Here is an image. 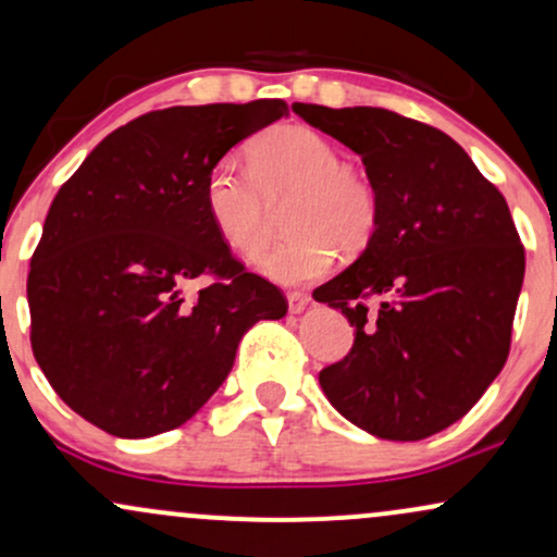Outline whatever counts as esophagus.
I'll return each instance as SVG.
<instances>
[{
	"mask_svg": "<svg viewBox=\"0 0 557 557\" xmlns=\"http://www.w3.org/2000/svg\"><path fill=\"white\" fill-rule=\"evenodd\" d=\"M287 306H290V314H304L311 306V296H306V293H290L287 296Z\"/></svg>",
	"mask_w": 557,
	"mask_h": 557,
	"instance_id": "1",
	"label": "esophagus"
}]
</instances>
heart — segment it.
I'll list each match as a JSON object with an SVG mask.
<instances>
[{"label": "heart", "instance_id": "obj_1", "mask_svg": "<svg viewBox=\"0 0 557 557\" xmlns=\"http://www.w3.org/2000/svg\"><path fill=\"white\" fill-rule=\"evenodd\" d=\"M248 166L222 159L207 172L203 203L220 238L253 257L272 230V207L285 201L290 235L259 257V270L285 285L322 277L343 251L372 240L380 201L374 185L343 164L341 149L306 125H277L248 146Z\"/></svg>", "mask_w": 557, "mask_h": 557}]
</instances>
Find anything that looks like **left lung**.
Wrapping results in <instances>:
<instances>
[{"mask_svg": "<svg viewBox=\"0 0 557 557\" xmlns=\"http://www.w3.org/2000/svg\"><path fill=\"white\" fill-rule=\"evenodd\" d=\"M293 112L361 157L380 201L361 257L314 290L356 327L319 385L369 434L432 437L471 411L508 359L523 285L508 203L437 127L380 107Z\"/></svg>", "mask_w": 557, "mask_h": 557, "instance_id": "1", "label": "left lung"}]
</instances>
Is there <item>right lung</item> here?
Returning <instances> with one entry per match:
<instances>
[{
    "label": "right lung",
    "instance_id": "add662e5",
    "mask_svg": "<svg viewBox=\"0 0 557 557\" xmlns=\"http://www.w3.org/2000/svg\"><path fill=\"white\" fill-rule=\"evenodd\" d=\"M283 99L170 107L110 133L49 207L30 259V345L54 393L114 437L188 421L227 380L240 337L283 319L203 203L207 172Z\"/></svg>",
    "mask_w": 557,
    "mask_h": 557
}]
</instances>
